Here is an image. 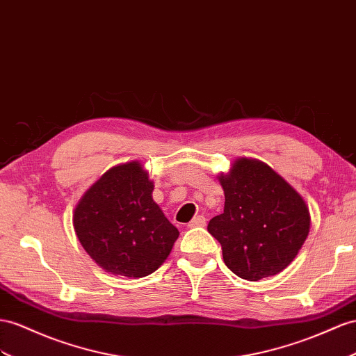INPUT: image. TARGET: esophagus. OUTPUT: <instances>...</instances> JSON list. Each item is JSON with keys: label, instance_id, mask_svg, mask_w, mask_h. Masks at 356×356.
I'll use <instances>...</instances> for the list:
<instances>
[{"label": "esophagus", "instance_id": "34e87169", "mask_svg": "<svg viewBox=\"0 0 356 356\" xmlns=\"http://www.w3.org/2000/svg\"><path fill=\"white\" fill-rule=\"evenodd\" d=\"M204 225H206V218L202 215L194 216V220L188 224L189 229H195V227H204Z\"/></svg>", "mask_w": 356, "mask_h": 356}]
</instances>
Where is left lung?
Returning <instances> with one entry per match:
<instances>
[{
    "label": "left lung",
    "mask_w": 356,
    "mask_h": 356,
    "mask_svg": "<svg viewBox=\"0 0 356 356\" xmlns=\"http://www.w3.org/2000/svg\"><path fill=\"white\" fill-rule=\"evenodd\" d=\"M218 179L224 212L209 221L207 230L221 243L227 268L248 281L277 275L308 236L312 220L304 198L257 159H236Z\"/></svg>",
    "instance_id": "left-lung-1"
}]
</instances>
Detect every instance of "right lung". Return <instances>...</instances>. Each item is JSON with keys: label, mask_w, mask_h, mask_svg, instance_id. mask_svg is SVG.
Masks as SVG:
<instances>
[{"label": "right lung", "mask_w": 356, "mask_h": 356, "mask_svg": "<svg viewBox=\"0 0 356 356\" xmlns=\"http://www.w3.org/2000/svg\"><path fill=\"white\" fill-rule=\"evenodd\" d=\"M152 193L147 171L134 161L108 170L76 204L75 233L106 272L143 278L170 256L179 230L153 202Z\"/></svg>", "instance_id": "add662e5"}]
</instances>
